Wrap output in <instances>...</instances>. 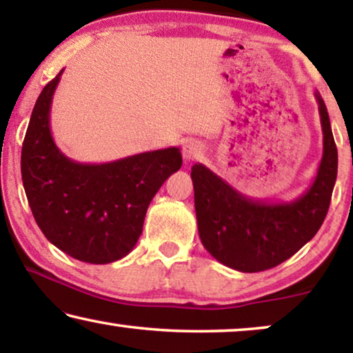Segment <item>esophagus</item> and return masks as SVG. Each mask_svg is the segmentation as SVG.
<instances>
[{"mask_svg":"<svg viewBox=\"0 0 353 353\" xmlns=\"http://www.w3.org/2000/svg\"><path fill=\"white\" fill-rule=\"evenodd\" d=\"M202 144L197 141H188L185 146H183V159L188 162L194 161V159H199L202 156Z\"/></svg>","mask_w":353,"mask_h":353,"instance_id":"obj_1","label":"esophagus"}]
</instances>
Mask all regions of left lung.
I'll return each mask as SVG.
<instances>
[{
	"label": "left lung",
	"instance_id": "obj_1",
	"mask_svg": "<svg viewBox=\"0 0 353 353\" xmlns=\"http://www.w3.org/2000/svg\"><path fill=\"white\" fill-rule=\"evenodd\" d=\"M323 130V157L310 188L291 202L245 197L202 163L191 168L197 230L204 248L243 273L283 263L320 230L337 176V148L325 101L315 91Z\"/></svg>",
	"mask_w": 353,
	"mask_h": 353
}]
</instances>
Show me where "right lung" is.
<instances>
[{"label": "right lung", "instance_id": "obj_1", "mask_svg": "<svg viewBox=\"0 0 353 353\" xmlns=\"http://www.w3.org/2000/svg\"><path fill=\"white\" fill-rule=\"evenodd\" d=\"M64 69L38 96L23 138L21 172L28 205L43 234L70 257L110 263L132 252L152 197L180 170L178 148L105 163L75 162L51 134L52 94Z\"/></svg>", "mask_w": 353, "mask_h": 353}]
</instances>
